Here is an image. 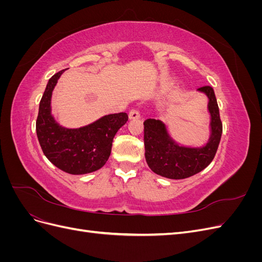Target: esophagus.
<instances>
[{
    "mask_svg": "<svg viewBox=\"0 0 262 262\" xmlns=\"http://www.w3.org/2000/svg\"><path fill=\"white\" fill-rule=\"evenodd\" d=\"M141 116H140V113L138 109H131L130 113H129V118L130 120H137V119H139Z\"/></svg>",
    "mask_w": 262,
    "mask_h": 262,
    "instance_id": "1",
    "label": "esophagus"
}]
</instances>
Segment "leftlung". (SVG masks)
<instances>
[{
  "label": "left lung",
  "instance_id": "left-lung-1",
  "mask_svg": "<svg viewBox=\"0 0 262 262\" xmlns=\"http://www.w3.org/2000/svg\"><path fill=\"white\" fill-rule=\"evenodd\" d=\"M209 98L208 109L211 115V137L203 147L178 145L167 132L165 124L156 119L144 121L145 160L155 173L169 179H185L203 170L213 161L221 141L223 125L215 94L211 86L198 89Z\"/></svg>",
  "mask_w": 262,
  "mask_h": 262
}]
</instances>
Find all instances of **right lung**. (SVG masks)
<instances>
[{
  "instance_id": "right-lung-1",
  "label": "right lung",
  "mask_w": 262,
  "mask_h": 262,
  "mask_svg": "<svg viewBox=\"0 0 262 262\" xmlns=\"http://www.w3.org/2000/svg\"><path fill=\"white\" fill-rule=\"evenodd\" d=\"M63 71L55 73L47 84L39 104L37 137L43 154L54 166L72 175H83L106 164L112 153L113 140L128 121V115H107L78 129L59 125L51 116V95Z\"/></svg>"
}]
</instances>
